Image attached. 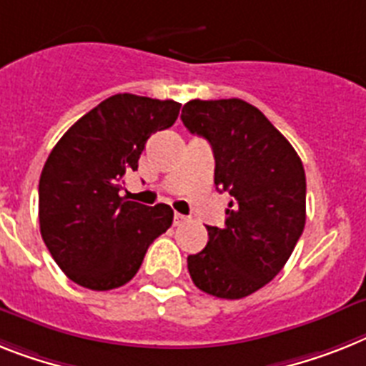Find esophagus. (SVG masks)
<instances>
[{
	"mask_svg": "<svg viewBox=\"0 0 366 366\" xmlns=\"http://www.w3.org/2000/svg\"><path fill=\"white\" fill-rule=\"evenodd\" d=\"M186 221V216H182V214H174V225H180V223H184Z\"/></svg>",
	"mask_w": 366,
	"mask_h": 366,
	"instance_id": "esophagus-1",
	"label": "esophagus"
}]
</instances>
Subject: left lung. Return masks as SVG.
<instances>
[{"label":"left lung","instance_id":"left-lung-1","mask_svg":"<svg viewBox=\"0 0 366 366\" xmlns=\"http://www.w3.org/2000/svg\"><path fill=\"white\" fill-rule=\"evenodd\" d=\"M184 126L210 143L214 184L229 192L225 225L188 257L195 287L240 300L268 285L290 259L305 227V171L294 147L260 109L240 98L192 100Z\"/></svg>","mask_w":366,"mask_h":366}]
</instances>
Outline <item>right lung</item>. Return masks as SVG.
<instances>
[{
	"label": "right lung",
	"mask_w": 366,
	"mask_h": 366,
	"mask_svg": "<svg viewBox=\"0 0 366 366\" xmlns=\"http://www.w3.org/2000/svg\"><path fill=\"white\" fill-rule=\"evenodd\" d=\"M180 104L115 94L70 126L57 141L39 182V221L46 247L79 287L112 290L130 281L149 245L173 223V210L119 195L137 171L152 134L177 121Z\"/></svg>",
	"instance_id": "add662e5"
}]
</instances>
